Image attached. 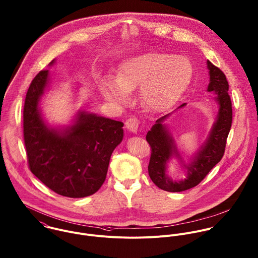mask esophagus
<instances>
[{
	"instance_id": "34e87169",
	"label": "esophagus",
	"mask_w": 258,
	"mask_h": 258,
	"mask_svg": "<svg viewBox=\"0 0 258 258\" xmlns=\"http://www.w3.org/2000/svg\"><path fill=\"white\" fill-rule=\"evenodd\" d=\"M139 124H140V121H139L138 117H136V116H132V117L127 118L126 121H125V127L128 131H131L132 133H137L138 132Z\"/></svg>"
}]
</instances>
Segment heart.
Instances as JSON below:
<instances>
[{
  "mask_svg": "<svg viewBox=\"0 0 258 258\" xmlns=\"http://www.w3.org/2000/svg\"><path fill=\"white\" fill-rule=\"evenodd\" d=\"M191 74V63L183 56L149 52L122 61L115 79L109 77L103 82V95L111 102L123 103L128 93L141 88L143 104L150 110L161 111L177 100Z\"/></svg>",
  "mask_w": 258,
  "mask_h": 258,
  "instance_id": "heart-1",
  "label": "heart"
}]
</instances>
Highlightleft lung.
<instances>
[{
	"instance_id": "obj_1",
	"label": "left lung",
	"mask_w": 258,
	"mask_h": 258,
	"mask_svg": "<svg viewBox=\"0 0 258 258\" xmlns=\"http://www.w3.org/2000/svg\"><path fill=\"white\" fill-rule=\"evenodd\" d=\"M207 68L210 76L207 91L215 94L214 99L219 105V109L205 145L194 156L191 162L185 165L187 169L185 179L173 181L166 174V163L171 156L180 157L170 133L162 124L163 119L168 114L158 118L147 135V142L152 149L149 174L155 185L165 191L179 192L197 186L224 155L226 140L232 122V106L228 95L229 87L226 77L220 69L209 60H207ZM184 105L185 103H182L178 108Z\"/></svg>"
}]
</instances>
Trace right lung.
<instances>
[{
  "mask_svg": "<svg viewBox=\"0 0 258 258\" xmlns=\"http://www.w3.org/2000/svg\"><path fill=\"white\" fill-rule=\"evenodd\" d=\"M48 83L49 71H41L25 99L24 142L29 167L59 196H92L103 185L110 155L122 141L123 123L79 111L76 122L63 131L48 126L39 107Z\"/></svg>",
  "mask_w": 258,
  "mask_h": 258,
  "instance_id": "right-lung-1",
  "label": "right lung"
}]
</instances>
